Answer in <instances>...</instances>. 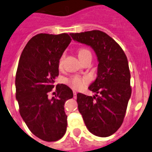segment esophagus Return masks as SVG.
Here are the masks:
<instances>
[{"instance_id": "34e87169", "label": "esophagus", "mask_w": 152, "mask_h": 152, "mask_svg": "<svg viewBox=\"0 0 152 152\" xmlns=\"http://www.w3.org/2000/svg\"><path fill=\"white\" fill-rule=\"evenodd\" d=\"M73 97H74L75 99L76 98V92L75 91H73Z\"/></svg>"}]
</instances>
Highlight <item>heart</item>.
<instances>
[{"mask_svg": "<svg viewBox=\"0 0 152 152\" xmlns=\"http://www.w3.org/2000/svg\"><path fill=\"white\" fill-rule=\"evenodd\" d=\"M88 54H91V52L88 49H85V48H81V49H79V52H78V55H79V58L85 56V55H88ZM63 59L64 55H62L60 58V59H59V66L62 64ZM66 83L69 85L71 88H73V89H75V90H79V89L83 88L84 87L85 84H86V80L84 79H82L79 76H73V77L70 78V79H66Z\"/></svg>", "mask_w": 152, "mask_h": 152, "instance_id": "heart-1", "label": "heart"}]
</instances>
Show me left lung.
Here are the masks:
<instances>
[{
    "mask_svg": "<svg viewBox=\"0 0 152 152\" xmlns=\"http://www.w3.org/2000/svg\"><path fill=\"white\" fill-rule=\"evenodd\" d=\"M73 40L91 46L98 61L97 76L88 89L93 97L77 94L79 113L94 135H113L122 124L131 96L130 73L124 51L108 34L100 31L69 34Z\"/></svg>",
    "mask_w": 152,
    "mask_h": 152,
    "instance_id": "left-lung-1",
    "label": "left lung"
}]
</instances>
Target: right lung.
Returning a JSON list of instances; mask_svg holds the SVG:
<instances>
[{"mask_svg":"<svg viewBox=\"0 0 152 152\" xmlns=\"http://www.w3.org/2000/svg\"><path fill=\"white\" fill-rule=\"evenodd\" d=\"M71 42L67 34H39L28 42L15 75V97L26 125L40 140L54 142L64 135L66 100L73 97L66 85H58L55 97L49 94L58 76L59 59Z\"/></svg>","mask_w":152,"mask_h":152,"instance_id":"1","label":"right lung"}]
</instances>
